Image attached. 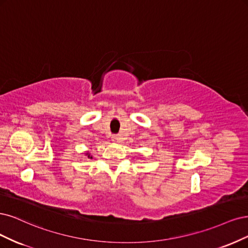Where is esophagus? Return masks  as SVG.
<instances>
[{"label":"esophagus","mask_w":248,"mask_h":248,"mask_svg":"<svg viewBox=\"0 0 248 248\" xmlns=\"http://www.w3.org/2000/svg\"><path fill=\"white\" fill-rule=\"evenodd\" d=\"M111 139H112L113 142H117L119 140V137H118V136H116V135H113L112 137H111Z\"/></svg>","instance_id":"1"}]
</instances>
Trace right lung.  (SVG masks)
I'll list each match as a JSON object with an SVG mask.
<instances>
[{"instance_id": "add662e5", "label": "right lung", "mask_w": 248, "mask_h": 248, "mask_svg": "<svg viewBox=\"0 0 248 248\" xmlns=\"http://www.w3.org/2000/svg\"><path fill=\"white\" fill-rule=\"evenodd\" d=\"M86 155H87V157H89V158H93V156L91 155L90 153H86Z\"/></svg>"}]
</instances>
